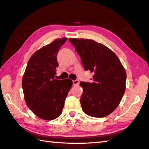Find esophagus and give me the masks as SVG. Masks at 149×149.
I'll list each match as a JSON object with an SVG mask.
<instances>
[{"instance_id": "esophagus-1", "label": "esophagus", "mask_w": 149, "mask_h": 149, "mask_svg": "<svg viewBox=\"0 0 149 149\" xmlns=\"http://www.w3.org/2000/svg\"><path fill=\"white\" fill-rule=\"evenodd\" d=\"M72 83H73V85H74V86L78 85V84H79V80H74V81H72Z\"/></svg>"}]
</instances>
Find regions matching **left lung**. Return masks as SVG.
Instances as JSON below:
<instances>
[{"label":"left lung","instance_id":"1","mask_svg":"<svg viewBox=\"0 0 149 149\" xmlns=\"http://www.w3.org/2000/svg\"><path fill=\"white\" fill-rule=\"evenodd\" d=\"M85 70L93 73L91 82H81V102L87 115L102 118L113 113L125 92L127 74L119 58L106 46L89 39L69 38Z\"/></svg>","mask_w":149,"mask_h":149}]
</instances>
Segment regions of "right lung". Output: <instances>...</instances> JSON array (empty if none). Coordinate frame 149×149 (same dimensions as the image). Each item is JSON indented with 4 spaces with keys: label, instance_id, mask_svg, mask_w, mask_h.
I'll list each match as a JSON object with an SVG mask.
<instances>
[{
    "label": "right lung",
    "instance_id": "add662e5",
    "mask_svg": "<svg viewBox=\"0 0 149 149\" xmlns=\"http://www.w3.org/2000/svg\"><path fill=\"white\" fill-rule=\"evenodd\" d=\"M67 40H54L36 51L30 58L22 77V87L26 105L42 119L51 120L62 113L72 81L55 79L58 67L56 56Z\"/></svg>",
    "mask_w": 149,
    "mask_h": 149
}]
</instances>
